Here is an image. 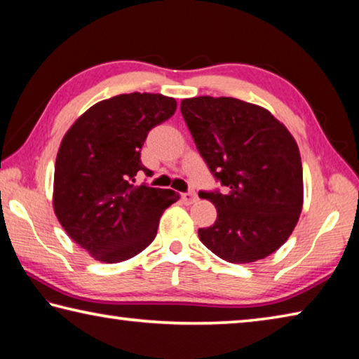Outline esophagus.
Returning a JSON list of instances; mask_svg holds the SVG:
<instances>
[{"instance_id": "esophagus-1", "label": "esophagus", "mask_w": 359, "mask_h": 359, "mask_svg": "<svg viewBox=\"0 0 359 359\" xmlns=\"http://www.w3.org/2000/svg\"><path fill=\"white\" fill-rule=\"evenodd\" d=\"M181 198H183V202L186 205H192L197 200V194L194 191H187V192L183 194V196H181Z\"/></svg>"}]
</instances>
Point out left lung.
<instances>
[{"label":"left lung","instance_id":"left-lung-1","mask_svg":"<svg viewBox=\"0 0 359 359\" xmlns=\"http://www.w3.org/2000/svg\"><path fill=\"white\" fill-rule=\"evenodd\" d=\"M181 113L200 156L225 191H200L216 206L198 238L230 263L265 259L284 244L303 208V165L290 132L268 110L235 97L184 99Z\"/></svg>","mask_w":359,"mask_h":359}]
</instances>
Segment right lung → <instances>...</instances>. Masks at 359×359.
<instances>
[{"mask_svg": "<svg viewBox=\"0 0 359 359\" xmlns=\"http://www.w3.org/2000/svg\"><path fill=\"white\" fill-rule=\"evenodd\" d=\"M176 100L130 93L100 100L66 132L55 163L53 208L62 229L94 259L124 262L148 248L162 212L180 198L135 184L153 175L140 161L148 132L173 115Z\"/></svg>", "mask_w": 359, "mask_h": 359, "instance_id": "add662e5", "label": "right lung"}]
</instances>
